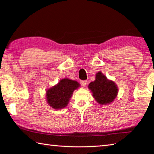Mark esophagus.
<instances>
[{
  "mask_svg": "<svg viewBox=\"0 0 154 154\" xmlns=\"http://www.w3.org/2000/svg\"><path fill=\"white\" fill-rule=\"evenodd\" d=\"M87 80H82V81H80V84L82 85V87H85L86 85H87Z\"/></svg>",
  "mask_w": 154,
  "mask_h": 154,
  "instance_id": "34e87169",
  "label": "esophagus"
}]
</instances>
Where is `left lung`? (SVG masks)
<instances>
[{
    "label": "left lung",
    "mask_w": 154,
    "mask_h": 154,
    "mask_svg": "<svg viewBox=\"0 0 154 154\" xmlns=\"http://www.w3.org/2000/svg\"><path fill=\"white\" fill-rule=\"evenodd\" d=\"M89 89L96 101L100 105L111 103L116 98L118 88L113 80H109L101 72H98L95 80L88 85Z\"/></svg>",
    "instance_id": "left-lung-1"
}]
</instances>
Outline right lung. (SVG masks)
I'll list each match as a JSON object with an SVG mask.
<instances>
[{"label":"right lung","instance_id":"obj_1","mask_svg":"<svg viewBox=\"0 0 154 154\" xmlns=\"http://www.w3.org/2000/svg\"><path fill=\"white\" fill-rule=\"evenodd\" d=\"M80 87L77 81L65 78L47 90L46 100L53 109H63L67 106L74 91Z\"/></svg>","mask_w":154,"mask_h":154}]
</instances>
